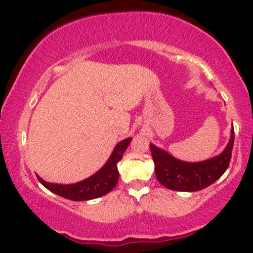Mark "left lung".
<instances>
[{
    "instance_id": "1",
    "label": "left lung",
    "mask_w": 253,
    "mask_h": 253,
    "mask_svg": "<svg viewBox=\"0 0 253 253\" xmlns=\"http://www.w3.org/2000/svg\"><path fill=\"white\" fill-rule=\"evenodd\" d=\"M234 143L233 125L231 138L220 155L201 162H184L177 159L168 151L150 144L158 182L165 188L176 191H199L210 187L227 170Z\"/></svg>"
}]
</instances>
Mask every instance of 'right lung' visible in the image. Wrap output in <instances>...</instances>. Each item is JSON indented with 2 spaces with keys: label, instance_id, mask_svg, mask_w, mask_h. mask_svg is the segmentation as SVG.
<instances>
[{
  "label": "right lung",
  "instance_id": "1",
  "mask_svg": "<svg viewBox=\"0 0 253 253\" xmlns=\"http://www.w3.org/2000/svg\"><path fill=\"white\" fill-rule=\"evenodd\" d=\"M130 140L132 138H126L115 145L106 164L97 172L83 181L72 183V184H58V183L43 181L42 177L37 175L38 179L43 187L47 188L52 193L57 194L64 199L72 200V201H88V200L97 199V197L106 195L117 185L119 179L118 163L123 158Z\"/></svg>",
  "mask_w": 253,
  "mask_h": 253
}]
</instances>
